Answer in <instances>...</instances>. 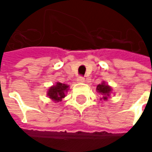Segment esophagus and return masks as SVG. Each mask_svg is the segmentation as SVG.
Masks as SVG:
<instances>
[{"label": "esophagus", "mask_w": 152, "mask_h": 152, "mask_svg": "<svg viewBox=\"0 0 152 152\" xmlns=\"http://www.w3.org/2000/svg\"><path fill=\"white\" fill-rule=\"evenodd\" d=\"M76 81H78V82H84L85 81V78L84 77H82V76H79L78 78H77V80Z\"/></svg>", "instance_id": "34e87169"}]
</instances>
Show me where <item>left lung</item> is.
I'll return each instance as SVG.
<instances>
[{
    "label": "left lung",
    "instance_id": "1",
    "mask_svg": "<svg viewBox=\"0 0 152 152\" xmlns=\"http://www.w3.org/2000/svg\"><path fill=\"white\" fill-rule=\"evenodd\" d=\"M97 92L102 96L101 100L102 99L107 100V97L110 96V93L112 92V88H111V86H109L107 84H106L105 81H102L101 84L97 85Z\"/></svg>",
    "mask_w": 152,
    "mask_h": 152
}]
</instances>
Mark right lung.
Here are the masks:
<instances>
[{"label":"right lung","instance_id":"right-lung-1","mask_svg":"<svg viewBox=\"0 0 152 152\" xmlns=\"http://www.w3.org/2000/svg\"><path fill=\"white\" fill-rule=\"evenodd\" d=\"M69 90V86L60 82H57L55 86H52L48 90L47 95L55 102H61L62 99L66 97L67 91Z\"/></svg>","mask_w":152,"mask_h":152}]
</instances>
